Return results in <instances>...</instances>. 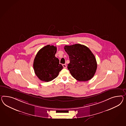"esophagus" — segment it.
Listing matches in <instances>:
<instances>
[{
    "instance_id": "obj_1",
    "label": "esophagus",
    "mask_w": 126,
    "mask_h": 126,
    "mask_svg": "<svg viewBox=\"0 0 126 126\" xmlns=\"http://www.w3.org/2000/svg\"><path fill=\"white\" fill-rule=\"evenodd\" d=\"M62 65H63V67H64V68H66V65H65V64H63Z\"/></svg>"
}]
</instances>
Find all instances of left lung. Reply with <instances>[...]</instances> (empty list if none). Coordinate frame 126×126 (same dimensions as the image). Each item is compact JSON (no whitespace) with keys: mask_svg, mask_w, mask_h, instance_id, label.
Returning a JSON list of instances; mask_svg holds the SVG:
<instances>
[{"mask_svg":"<svg viewBox=\"0 0 126 126\" xmlns=\"http://www.w3.org/2000/svg\"><path fill=\"white\" fill-rule=\"evenodd\" d=\"M70 63L67 68L72 76L79 81H87L94 76L97 64L94 55L85 45L75 44L65 45Z\"/></svg>","mask_w":126,"mask_h":126,"instance_id":"8db88e82","label":"left lung"}]
</instances>
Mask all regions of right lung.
Listing matches in <instances>:
<instances>
[{
    "instance_id": "add662e5",
    "label": "right lung",
    "mask_w": 126,
    "mask_h": 126,
    "mask_svg": "<svg viewBox=\"0 0 126 126\" xmlns=\"http://www.w3.org/2000/svg\"><path fill=\"white\" fill-rule=\"evenodd\" d=\"M56 51V46L48 45L40 49L35 57L33 65L34 72L42 81L53 80L63 69L59 60L55 56Z\"/></svg>"
}]
</instances>
